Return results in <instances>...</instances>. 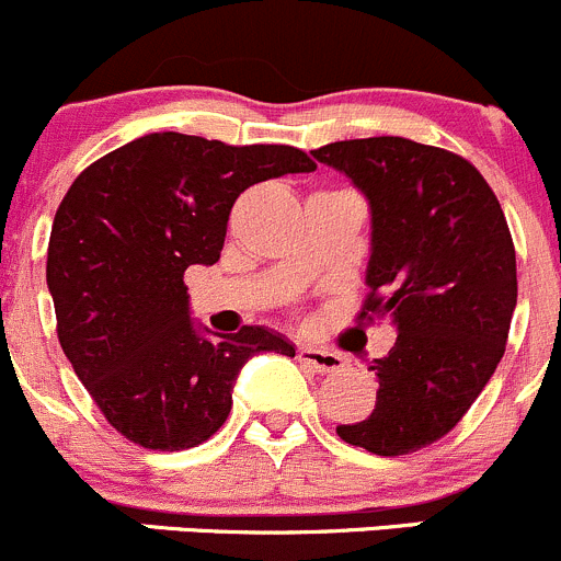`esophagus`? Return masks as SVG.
<instances>
[{
	"instance_id": "obj_1",
	"label": "esophagus",
	"mask_w": 561,
	"mask_h": 561,
	"mask_svg": "<svg viewBox=\"0 0 561 561\" xmlns=\"http://www.w3.org/2000/svg\"><path fill=\"white\" fill-rule=\"evenodd\" d=\"M298 360H301L304 366H309V369L320 371V375H333V371H339L344 366V358L339 353H331V350L307 347V344H301V347H298Z\"/></svg>"
}]
</instances>
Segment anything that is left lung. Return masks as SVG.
<instances>
[{
	"label": "left lung",
	"instance_id": "8db88e82",
	"mask_svg": "<svg viewBox=\"0 0 561 561\" xmlns=\"http://www.w3.org/2000/svg\"><path fill=\"white\" fill-rule=\"evenodd\" d=\"M369 201V298L360 320H390L366 421L336 426L355 448L407 456L437 443L505 355L516 312V249L478 168L410 138L336 140L312 151Z\"/></svg>",
	"mask_w": 561,
	"mask_h": 561
}]
</instances>
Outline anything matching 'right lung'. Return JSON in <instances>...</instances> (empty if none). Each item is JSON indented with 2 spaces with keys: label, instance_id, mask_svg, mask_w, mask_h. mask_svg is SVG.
Returning <instances> with one entry per match:
<instances>
[{
  "label": "right lung",
  "instance_id": "right-lung-1",
  "mask_svg": "<svg viewBox=\"0 0 561 561\" xmlns=\"http://www.w3.org/2000/svg\"><path fill=\"white\" fill-rule=\"evenodd\" d=\"M314 168L293 146L151 133L72 181L45 279L61 350L118 434L149 450L195 448L228 421L252 355H296L263 325L211 339L192 322L184 271L217 263L247 186Z\"/></svg>",
  "mask_w": 561,
  "mask_h": 561
}]
</instances>
